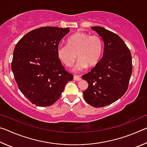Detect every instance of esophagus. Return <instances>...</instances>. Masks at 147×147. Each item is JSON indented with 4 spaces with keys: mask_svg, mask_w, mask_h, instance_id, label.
Returning <instances> with one entry per match:
<instances>
[{
    "mask_svg": "<svg viewBox=\"0 0 147 147\" xmlns=\"http://www.w3.org/2000/svg\"><path fill=\"white\" fill-rule=\"evenodd\" d=\"M73 79L76 81H80V80H82L80 76H77V75H74V77H73Z\"/></svg>",
    "mask_w": 147,
    "mask_h": 147,
    "instance_id": "1",
    "label": "esophagus"
}]
</instances>
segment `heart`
<instances>
[{"label": "heart", "mask_w": 147, "mask_h": 147, "mask_svg": "<svg viewBox=\"0 0 147 147\" xmlns=\"http://www.w3.org/2000/svg\"><path fill=\"white\" fill-rule=\"evenodd\" d=\"M103 44L98 35L85 32H77L69 38L68 43L59 44L58 54L66 66L70 67L77 58L79 59L74 69L80 71L93 67L100 61Z\"/></svg>", "instance_id": "b5f03b06"}]
</instances>
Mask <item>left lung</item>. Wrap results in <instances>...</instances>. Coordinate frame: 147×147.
Segmentation results:
<instances>
[{
  "instance_id": "8db88e82",
  "label": "left lung",
  "mask_w": 147,
  "mask_h": 147,
  "mask_svg": "<svg viewBox=\"0 0 147 147\" xmlns=\"http://www.w3.org/2000/svg\"><path fill=\"white\" fill-rule=\"evenodd\" d=\"M91 28L104 41L103 56L90 72L82 76L88 83L83 94L89 105L101 108L117 100L127 91L132 62L130 50L118 35L101 26Z\"/></svg>"
}]
</instances>
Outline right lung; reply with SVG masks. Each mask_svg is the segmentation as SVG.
<instances>
[{"mask_svg":"<svg viewBox=\"0 0 147 147\" xmlns=\"http://www.w3.org/2000/svg\"><path fill=\"white\" fill-rule=\"evenodd\" d=\"M69 31V28L41 27L24 35L15 47L11 70L19 90L33 104H53L73 80L58 54L59 41Z\"/></svg>","mask_w":147,"mask_h":147,"instance_id":"add662e5","label":"right lung"}]
</instances>
